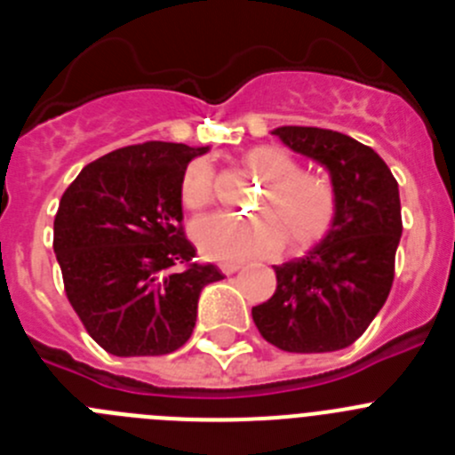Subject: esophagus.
Masks as SVG:
<instances>
[{"instance_id": "34e87169", "label": "esophagus", "mask_w": 455, "mask_h": 455, "mask_svg": "<svg viewBox=\"0 0 455 455\" xmlns=\"http://www.w3.org/2000/svg\"><path fill=\"white\" fill-rule=\"evenodd\" d=\"M239 268V264H220V271H223L225 275H232V273H236Z\"/></svg>"}]
</instances>
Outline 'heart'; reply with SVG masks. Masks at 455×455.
<instances>
[{
  "instance_id": "b5f03b06",
  "label": "heart",
  "mask_w": 455,
  "mask_h": 455,
  "mask_svg": "<svg viewBox=\"0 0 455 455\" xmlns=\"http://www.w3.org/2000/svg\"><path fill=\"white\" fill-rule=\"evenodd\" d=\"M246 166L264 182L257 200L262 216L236 219L212 214L193 223L196 246L216 262H246L267 257L283 246L303 248L331 230L337 214L335 187L325 175L300 172L299 162L275 146L252 148ZM214 196V171L204 159L188 164L182 178V203L187 209H203Z\"/></svg>"
}]
</instances>
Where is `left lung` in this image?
<instances>
[{
  "mask_svg": "<svg viewBox=\"0 0 455 455\" xmlns=\"http://www.w3.org/2000/svg\"><path fill=\"white\" fill-rule=\"evenodd\" d=\"M273 134L328 168L337 214L307 255L275 267V293L252 307V321L283 351H339L367 331L392 289L403 232L399 184L371 148L347 134L296 124Z\"/></svg>",
  "mask_w": 455,
  "mask_h": 455,
  "instance_id": "left-lung-1",
  "label": "left lung"
}]
</instances>
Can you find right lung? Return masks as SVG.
Returning <instances> with one entry per match:
<instances>
[{
  "instance_id": "obj_1",
  "label": "right lung",
  "mask_w": 455,
  "mask_h": 455,
  "mask_svg": "<svg viewBox=\"0 0 455 455\" xmlns=\"http://www.w3.org/2000/svg\"><path fill=\"white\" fill-rule=\"evenodd\" d=\"M209 148L148 140L88 164L54 216V252L72 309L111 355H166L191 337L204 284L182 228V178Z\"/></svg>"
}]
</instances>
